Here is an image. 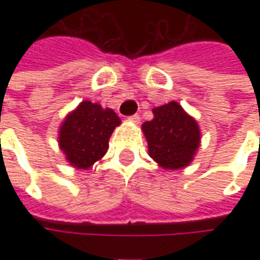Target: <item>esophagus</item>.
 <instances>
[{
  "mask_svg": "<svg viewBox=\"0 0 260 260\" xmlns=\"http://www.w3.org/2000/svg\"><path fill=\"white\" fill-rule=\"evenodd\" d=\"M131 121V122H134V124H139V122H141V117H139V115H131L129 118H128Z\"/></svg>",
  "mask_w": 260,
  "mask_h": 260,
  "instance_id": "34e87169",
  "label": "esophagus"
}]
</instances>
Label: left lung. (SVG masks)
<instances>
[{
	"instance_id": "8db88e82",
	"label": "left lung",
	"mask_w": 260,
	"mask_h": 260,
	"mask_svg": "<svg viewBox=\"0 0 260 260\" xmlns=\"http://www.w3.org/2000/svg\"><path fill=\"white\" fill-rule=\"evenodd\" d=\"M152 111V121L142 124L149 156L164 170L185 169L201 146L196 119L177 102L154 107Z\"/></svg>"
}]
</instances>
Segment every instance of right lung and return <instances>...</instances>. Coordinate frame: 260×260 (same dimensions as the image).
<instances>
[{"label":"right lung","instance_id":"right-lung-1","mask_svg":"<svg viewBox=\"0 0 260 260\" xmlns=\"http://www.w3.org/2000/svg\"><path fill=\"white\" fill-rule=\"evenodd\" d=\"M121 119L111 108L83 100L67 114L58 131V146L78 170H89L107 153L108 141Z\"/></svg>","mask_w":260,"mask_h":260}]
</instances>
